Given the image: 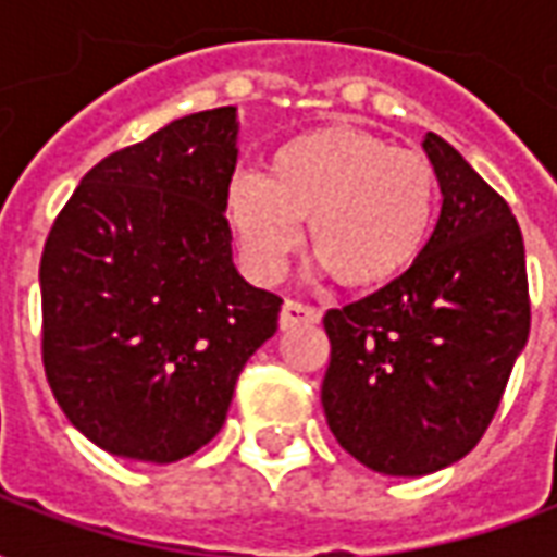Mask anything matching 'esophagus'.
Returning a JSON list of instances; mask_svg holds the SVG:
<instances>
[{
    "label": "esophagus",
    "mask_w": 557,
    "mask_h": 557,
    "mask_svg": "<svg viewBox=\"0 0 557 557\" xmlns=\"http://www.w3.org/2000/svg\"><path fill=\"white\" fill-rule=\"evenodd\" d=\"M322 319V313L310 307V304H301V301H286L283 304V310H280V327L283 331H289V327H298V325H315Z\"/></svg>",
    "instance_id": "34e87169"
}]
</instances>
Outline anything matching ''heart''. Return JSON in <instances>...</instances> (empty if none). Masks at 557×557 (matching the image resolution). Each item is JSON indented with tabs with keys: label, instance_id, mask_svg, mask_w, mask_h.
I'll use <instances>...</instances> for the list:
<instances>
[{
	"label": "heart",
	"instance_id": "heart-1",
	"mask_svg": "<svg viewBox=\"0 0 557 557\" xmlns=\"http://www.w3.org/2000/svg\"><path fill=\"white\" fill-rule=\"evenodd\" d=\"M223 220L247 274L274 283L301 242L331 277L385 289L418 265L438 223V172L363 127L322 125L283 139L265 172H238Z\"/></svg>",
	"mask_w": 557,
	"mask_h": 557
}]
</instances>
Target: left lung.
I'll list each match as a JSON object with an SVG mask.
<instances>
[{"label": "left lung", "instance_id": "left-lung-1", "mask_svg": "<svg viewBox=\"0 0 557 557\" xmlns=\"http://www.w3.org/2000/svg\"><path fill=\"white\" fill-rule=\"evenodd\" d=\"M442 214L409 274L327 310L322 409L343 450L391 478L454 466L483 438L531 327L513 211L438 134Z\"/></svg>", "mask_w": 557, "mask_h": 557}]
</instances>
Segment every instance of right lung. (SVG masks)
<instances>
[{
	"label": "right lung",
	"mask_w": 557,
	"mask_h": 557,
	"mask_svg": "<svg viewBox=\"0 0 557 557\" xmlns=\"http://www.w3.org/2000/svg\"><path fill=\"white\" fill-rule=\"evenodd\" d=\"M235 107L175 119L91 166L41 256L44 370L89 442L166 466L223 426L283 298L232 262Z\"/></svg>",
	"instance_id": "obj_1"
}]
</instances>
